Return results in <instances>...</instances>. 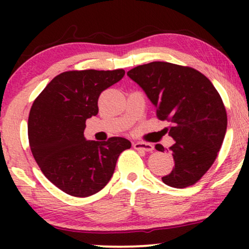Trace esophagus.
<instances>
[{
  "mask_svg": "<svg viewBox=\"0 0 249 249\" xmlns=\"http://www.w3.org/2000/svg\"><path fill=\"white\" fill-rule=\"evenodd\" d=\"M133 147L136 150H142V151H146V152H151L153 150V145L152 144H146V142H134Z\"/></svg>",
  "mask_w": 249,
  "mask_h": 249,
  "instance_id": "1",
  "label": "esophagus"
}]
</instances>
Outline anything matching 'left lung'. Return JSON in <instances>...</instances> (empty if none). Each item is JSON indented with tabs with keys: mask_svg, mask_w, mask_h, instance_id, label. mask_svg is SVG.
<instances>
[{
	"mask_svg": "<svg viewBox=\"0 0 249 249\" xmlns=\"http://www.w3.org/2000/svg\"><path fill=\"white\" fill-rule=\"evenodd\" d=\"M127 76L157 107V117L171 124L166 132L174 139V167L161 180L176 188L194 185L213 165L227 130L219 92L198 70L167 62L139 65ZM156 148L165 150L160 144Z\"/></svg>",
	"mask_w": 249,
	"mask_h": 249,
	"instance_id": "8db88e82",
	"label": "left lung"
}]
</instances>
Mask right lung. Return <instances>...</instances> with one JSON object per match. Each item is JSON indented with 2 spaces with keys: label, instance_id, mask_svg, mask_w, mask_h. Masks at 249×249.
<instances>
[{
  "label": "right lung",
  "instance_id": "1",
  "mask_svg": "<svg viewBox=\"0 0 249 249\" xmlns=\"http://www.w3.org/2000/svg\"><path fill=\"white\" fill-rule=\"evenodd\" d=\"M125 71L82 70L59 73L31 107L28 137L34 158L48 179L72 196L85 198L105 187L119 154L131 147L122 137L87 141L85 122L98 113L99 95Z\"/></svg>",
  "mask_w": 249,
  "mask_h": 249
}]
</instances>
